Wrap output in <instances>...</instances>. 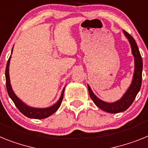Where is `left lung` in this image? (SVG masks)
<instances>
[{
    "label": "left lung",
    "mask_w": 148,
    "mask_h": 148,
    "mask_svg": "<svg viewBox=\"0 0 148 148\" xmlns=\"http://www.w3.org/2000/svg\"><path fill=\"white\" fill-rule=\"evenodd\" d=\"M124 33L130 44L132 53L134 56L135 61V69L133 80H132V83L128 88L127 91L125 92L123 97L118 101H115L114 103H106L103 101L101 99H99L93 93L90 86L88 85V93H89L90 97L93 102L95 103L97 107L110 113H119L127 110L134 101L137 94L138 93L140 88H141V86H142V68H143L142 56L140 54L139 50H138V46L136 45L134 38L125 30H124Z\"/></svg>",
    "instance_id": "left-lung-1"
}]
</instances>
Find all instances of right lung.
I'll use <instances>...</instances> for the list:
<instances>
[{"label": "right lung", "instance_id": "add662e5", "mask_svg": "<svg viewBox=\"0 0 148 148\" xmlns=\"http://www.w3.org/2000/svg\"><path fill=\"white\" fill-rule=\"evenodd\" d=\"M13 49V48H12ZM11 56L9 58L8 61H7V64H6V71H5V76H6V90L8 92V95L12 99V101H13L15 103V106L18 109L19 111L22 113L23 115L25 116L30 118V119H45L49 117L52 114L55 112L56 110H58L59 107L61 105L62 101L63 99V95H64V90L65 88H63L62 92V95L60 96L59 101L55 103L54 105L50 106L47 108H33L31 106H27L24 103L21 101L20 99L15 95V94L14 93L13 90H12L11 84H10V74H9V66H10V62Z\"/></svg>", "mask_w": 148, "mask_h": 148}]
</instances>
